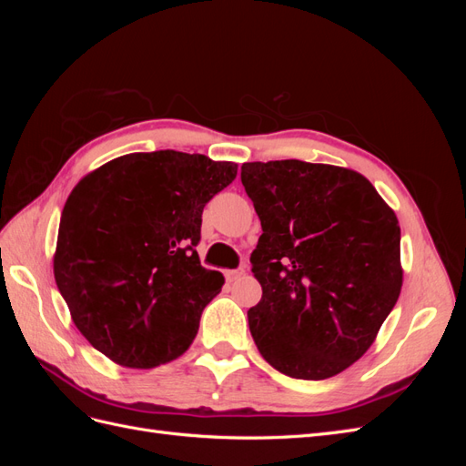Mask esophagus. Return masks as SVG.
Instances as JSON below:
<instances>
[{
    "label": "esophagus",
    "mask_w": 466,
    "mask_h": 466,
    "mask_svg": "<svg viewBox=\"0 0 466 466\" xmlns=\"http://www.w3.org/2000/svg\"><path fill=\"white\" fill-rule=\"evenodd\" d=\"M247 274V270L243 266H238V268H235V270H229L228 272V279L229 281H235V279H238V278H243Z\"/></svg>",
    "instance_id": "1"
}]
</instances>
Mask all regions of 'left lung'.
<instances>
[{
  "instance_id": "left-lung-1",
  "label": "left lung",
  "mask_w": 466,
  "mask_h": 466,
  "mask_svg": "<svg viewBox=\"0 0 466 466\" xmlns=\"http://www.w3.org/2000/svg\"><path fill=\"white\" fill-rule=\"evenodd\" d=\"M241 180L262 225L250 255L262 286L248 309L257 348L288 377H334L370 350L399 299V219L344 167L255 161Z\"/></svg>"
}]
</instances>
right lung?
I'll list each match as a JSON object with an SVG mask.
<instances>
[{"mask_svg":"<svg viewBox=\"0 0 466 466\" xmlns=\"http://www.w3.org/2000/svg\"><path fill=\"white\" fill-rule=\"evenodd\" d=\"M235 177L231 161L163 149L122 155L77 182L54 278L95 350L136 370L185 354L223 286L196 252L202 211Z\"/></svg>","mask_w":466,"mask_h":466,"instance_id":"1","label":"right lung"}]
</instances>
